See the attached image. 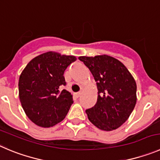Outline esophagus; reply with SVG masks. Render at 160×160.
<instances>
[{"instance_id":"obj_1","label":"esophagus","mask_w":160,"mask_h":160,"mask_svg":"<svg viewBox=\"0 0 160 160\" xmlns=\"http://www.w3.org/2000/svg\"><path fill=\"white\" fill-rule=\"evenodd\" d=\"M75 95H76V97H77V98H79V97L80 96V95H81V92H77V93H76L75 94Z\"/></svg>"}]
</instances>
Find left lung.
<instances>
[{
	"label": "left lung",
	"instance_id": "8db88e82",
	"mask_svg": "<svg viewBox=\"0 0 160 160\" xmlns=\"http://www.w3.org/2000/svg\"><path fill=\"white\" fill-rule=\"evenodd\" d=\"M92 72L98 89L95 105L86 110L98 129L112 131L123 125L137 103V83L123 63L107 54L79 57Z\"/></svg>",
	"mask_w": 160,
	"mask_h": 160
}]
</instances>
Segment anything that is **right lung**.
<instances>
[{"label":"right lung","instance_id":"right-lung-1","mask_svg":"<svg viewBox=\"0 0 160 160\" xmlns=\"http://www.w3.org/2000/svg\"><path fill=\"white\" fill-rule=\"evenodd\" d=\"M75 56L49 51L33 58L19 79V97L28 118L38 126L52 127L62 122L72 104L65 85L64 72Z\"/></svg>","mask_w":160,"mask_h":160}]
</instances>
